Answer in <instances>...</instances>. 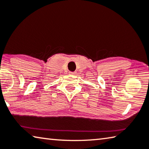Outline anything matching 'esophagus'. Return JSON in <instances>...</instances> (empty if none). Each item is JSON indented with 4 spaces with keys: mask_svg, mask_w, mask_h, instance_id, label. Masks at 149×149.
Wrapping results in <instances>:
<instances>
[{
    "mask_svg": "<svg viewBox=\"0 0 149 149\" xmlns=\"http://www.w3.org/2000/svg\"><path fill=\"white\" fill-rule=\"evenodd\" d=\"M69 74H77V72H69Z\"/></svg>",
    "mask_w": 149,
    "mask_h": 149,
    "instance_id": "1",
    "label": "esophagus"
}]
</instances>
